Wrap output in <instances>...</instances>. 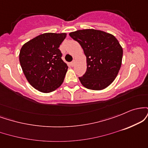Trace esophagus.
Here are the masks:
<instances>
[{
  "label": "esophagus",
  "mask_w": 148,
  "mask_h": 148,
  "mask_svg": "<svg viewBox=\"0 0 148 148\" xmlns=\"http://www.w3.org/2000/svg\"><path fill=\"white\" fill-rule=\"evenodd\" d=\"M74 64H75V61H74V60H73V61H72V62H70V65L72 66V67H74Z\"/></svg>",
  "instance_id": "esophagus-1"
}]
</instances>
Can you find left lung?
Returning <instances> with one entry per match:
<instances>
[{"mask_svg":"<svg viewBox=\"0 0 148 148\" xmlns=\"http://www.w3.org/2000/svg\"><path fill=\"white\" fill-rule=\"evenodd\" d=\"M81 46L87 59V70L79 77L88 89L101 90L114 81L122 64L123 51L113 35L95 29L69 33Z\"/></svg>","mask_w":148,"mask_h":148,"instance_id":"1","label":"left lung"}]
</instances>
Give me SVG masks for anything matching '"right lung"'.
Segmentation results:
<instances>
[{
    "label": "right lung",
    "mask_w": 148,
    "mask_h": 148,
    "mask_svg": "<svg viewBox=\"0 0 148 148\" xmlns=\"http://www.w3.org/2000/svg\"><path fill=\"white\" fill-rule=\"evenodd\" d=\"M66 33H44L24 44L19 62L29 84L42 92H51L63 82L67 64L62 60L59 47Z\"/></svg>",
    "instance_id": "add662e5"
}]
</instances>
